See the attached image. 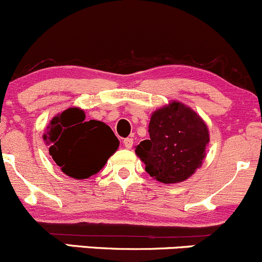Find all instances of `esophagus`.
<instances>
[{"label":"esophagus","mask_w":262,"mask_h":262,"mask_svg":"<svg viewBox=\"0 0 262 262\" xmlns=\"http://www.w3.org/2000/svg\"><path fill=\"white\" fill-rule=\"evenodd\" d=\"M123 143H124V146H125V148H132V146H133V139L132 138H125L123 141Z\"/></svg>","instance_id":"34e87169"}]
</instances>
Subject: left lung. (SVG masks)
I'll list each match as a JSON object with an SVG mask.
<instances>
[{"instance_id": "8db88e82", "label": "left lung", "mask_w": 262, "mask_h": 262, "mask_svg": "<svg viewBox=\"0 0 262 262\" xmlns=\"http://www.w3.org/2000/svg\"><path fill=\"white\" fill-rule=\"evenodd\" d=\"M149 139L136 147L146 171L162 184H178L202 166L209 143V129L196 112L170 101L152 113Z\"/></svg>"}]
</instances>
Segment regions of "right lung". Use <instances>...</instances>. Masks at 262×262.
I'll list each match as a JSON object with an SVG mask.
<instances>
[{
    "instance_id": "1",
    "label": "right lung",
    "mask_w": 262,
    "mask_h": 262,
    "mask_svg": "<svg viewBox=\"0 0 262 262\" xmlns=\"http://www.w3.org/2000/svg\"><path fill=\"white\" fill-rule=\"evenodd\" d=\"M43 139L62 172L77 180L100 172L120 143L109 125L86 121L83 110L76 106L53 116Z\"/></svg>"
}]
</instances>
